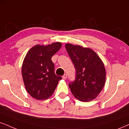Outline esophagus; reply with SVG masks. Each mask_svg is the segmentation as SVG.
I'll return each instance as SVG.
<instances>
[{
	"mask_svg": "<svg viewBox=\"0 0 129 129\" xmlns=\"http://www.w3.org/2000/svg\"><path fill=\"white\" fill-rule=\"evenodd\" d=\"M62 78H63V79H66V78H67V75L64 74V75H63V77H62Z\"/></svg>",
	"mask_w": 129,
	"mask_h": 129,
	"instance_id": "esophagus-1",
	"label": "esophagus"
}]
</instances>
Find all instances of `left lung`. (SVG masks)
<instances>
[{
  "mask_svg": "<svg viewBox=\"0 0 129 129\" xmlns=\"http://www.w3.org/2000/svg\"><path fill=\"white\" fill-rule=\"evenodd\" d=\"M65 47L76 69L75 80L69 84L72 94L79 101H93L105 83L106 70L102 60L90 48L69 43Z\"/></svg>",
  "mask_w": 129,
  "mask_h": 129,
  "instance_id": "left-lung-1",
  "label": "left lung"
}]
</instances>
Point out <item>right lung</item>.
Wrapping results in <instances>:
<instances>
[{
    "label": "right lung",
    "mask_w": 129,
    "mask_h": 129,
    "mask_svg": "<svg viewBox=\"0 0 129 129\" xmlns=\"http://www.w3.org/2000/svg\"><path fill=\"white\" fill-rule=\"evenodd\" d=\"M61 43L36 45L24 58L21 73L25 88L32 98L45 100L52 96L61 79L54 73L51 57L60 50Z\"/></svg>",
    "instance_id": "obj_1"
}]
</instances>
